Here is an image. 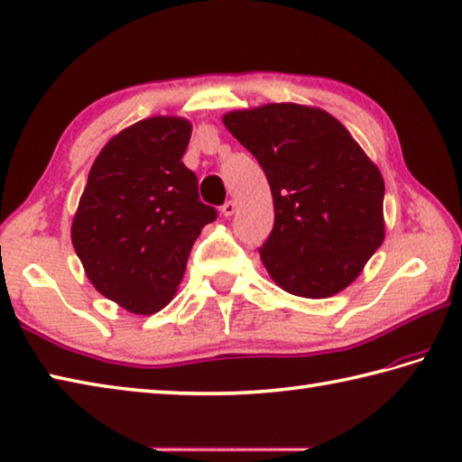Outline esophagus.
<instances>
[{
    "mask_svg": "<svg viewBox=\"0 0 462 462\" xmlns=\"http://www.w3.org/2000/svg\"><path fill=\"white\" fill-rule=\"evenodd\" d=\"M235 211H237V203H235V201H227V203L221 207V213L225 217H231Z\"/></svg>",
    "mask_w": 462,
    "mask_h": 462,
    "instance_id": "esophagus-1",
    "label": "esophagus"
}]
</instances>
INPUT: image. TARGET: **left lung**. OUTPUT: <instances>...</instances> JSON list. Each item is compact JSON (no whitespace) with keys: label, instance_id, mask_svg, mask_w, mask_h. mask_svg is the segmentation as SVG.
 <instances>
[{"label":"left lung","instance_id":"8db88e82","mask_svg":"<svg viewBox=\"0 0 462 462\" xmlns=\"http://www.w3.org/2000/svg\"><path fill=\"white\" fill-rule=\"evenodd\" d=\"M255 156L275 223L259 247L272 280L300 298L350 285L384 241V179L342 123L301 104H265L223 116Z\"/></svg>","mask_w":462,"mask_h":462}]
</instances>
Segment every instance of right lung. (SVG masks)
I'll return each instance as SVG.
<instances>
[{
    "label": "right lung",
    "mask_w": 462,
    "mask_h": 462,
    "mask_svg": "<svg viewBox=\"0 0 462 462\" xmlns=\"http://www.w3.org/2000/svg\"><path fill=\"white\" fill-rule=\"evenodd\" d=\"M190 123L152 116L96 156L72 221V245L104 298L141 316L162 310L185 275L199 233L217 219L182 164Z\"/></svg>",
    "instance_id": "add662e5"
}]
</instances>
